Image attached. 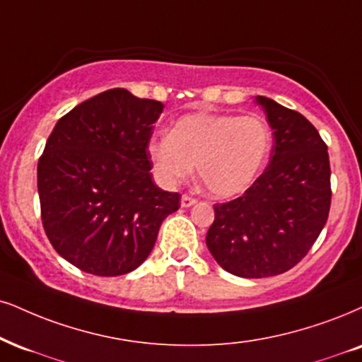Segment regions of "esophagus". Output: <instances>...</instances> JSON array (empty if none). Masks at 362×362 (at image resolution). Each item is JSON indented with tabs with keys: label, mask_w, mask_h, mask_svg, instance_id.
<instances>
[{
	"label": "esophagus",
	"mask_w": 362,
	"mask_h": 362,
	"mask_svg": "<svg viewBox=\"0 0 362 362\" xmlns=\"http://www.w3.org/2000/svg\"><path fill=\"white\" fill-rule=\"evenodd\" d=\"M194 203H196V198H193V196H189V194H182V198H181V206H182V208H189V206H193Z\"/></svg>",
	"instance_id": "obj_1"
}]
</instances>
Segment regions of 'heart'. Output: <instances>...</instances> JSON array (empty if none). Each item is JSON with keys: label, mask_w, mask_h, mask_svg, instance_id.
<instances>
[{"label": "heart", "mask_w": 362, "mask_h": 362, "mask_svg": "<svg viewBox=\"0 0 362 362\" xmlns=\"http://www.w3.org/2000/svg\"><path fill=\"white\" fill-rule=\"evenodd\" d=\"M270 147V126L260 115L199 112L185 115L169 136L151 141L149 156L164 185L188 177L198 164L204 188L218 198H228L255 181Z\"/></svg>", "instance_id": "obj_1"}]
</instances>
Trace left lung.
I'll return each mask as SVG.
<instances>
[{"instance_id": "1", "label": "left lung", "mask_w": 362, "mask_h": 362, "mask_svg": "<svg viewBox=\"0 0 362 362\" xmlns=\"http://www.w3.org/2000/svg\"><path fill=\"white\" fill-rule=\"evenodd\" d=\"M274 129L269 166L250 188L215 204L208 250L221 269L243 279L284 274L319 238L331 209L327 146L304 115L255 97Z\"/></svg>"}]
</instances>
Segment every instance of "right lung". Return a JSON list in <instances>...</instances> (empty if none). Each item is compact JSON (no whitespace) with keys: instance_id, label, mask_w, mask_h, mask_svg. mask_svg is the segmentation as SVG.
I'll return each mask as SVG.
<instances>
[{"instance_id":"obj_1","label":"right lung","mask_w":362,"mask_h":362,"mask_svg":"<svg viewBox=\"0 0 362 362\" xmlns=\"http://www.w3.org/2000/svg\"><path fill=\"white\" fill-rule=\"evenodd\" d=\"M164 105L110 88L57 122L38 160L45 233L66 262L117 276L149 257L180 193L153 182L149 141Z\"/></svg>"}]
</instances>
